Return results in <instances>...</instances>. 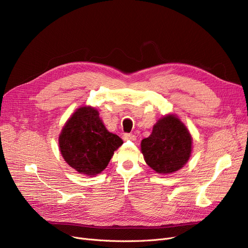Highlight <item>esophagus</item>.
Wrapping results in <instances>:
<instances>
[{
    "mask_svg": "<svg viewBox=\"0 0 248 248\" xmlns=\"http://www.w3.org/2000/svg\"><path fill=\"white\" fill-rule=\"evenodd\" d=\"M123 140H135L136 136L132 133H124L123 134Z\"/></svg>",
    "mask_w": 248,
    "mask_h": 248,
    "instance_id": "34e87169",
    "label": "esophagus"
}]
</instances>
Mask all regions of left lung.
<instances>
[{
    "mask_svg": "<svg viewBox=\"0 0 248 248\" xmlns=\"http://www.w3.org/2000/svg\"><path fill=\"white\" fill-rule=\"evenodd\" d=\"M147 164L158 173H172L189 160L192 136L186 126L172 115L160 119L152 134L140 143Z\"/></svg>",
    "mask_w": 248,
    "mask_h": 248,
    "instance_id": "left-lung-1",
    "label": "left lung"
}]
</instances>
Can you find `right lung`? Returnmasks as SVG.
I'll use <instances>...</instances> for the list:
<instances>
[{"label": "right lung", "mask_w": 248, "mask_h": 248, "mask_svg": "<svg viewBox=\"0 0 248 248\" xmlns=\"http://www.w3.org/2000/svg\"><path fill=\"white\" fill-rule=\"evenodd\" d=\"M122 143L118 135L107 130L98 112L91 107L77 109L59 135V148L66 163L87 175L100 173Z\"/></svg>", "instance_id": "obj_1"}]
</instances>
